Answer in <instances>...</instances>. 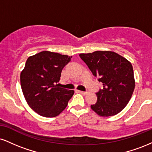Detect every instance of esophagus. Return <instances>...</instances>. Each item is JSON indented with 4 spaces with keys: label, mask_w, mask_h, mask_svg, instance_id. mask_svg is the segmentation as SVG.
<instances>
[{
    "label": "esophagus",
    "mask_w": 152,
    "mask_h": 152,
    "mask_svg": "<svg viewBox=\"0 0 152 152\" xmlns=\"http://www.w3.org/2000/svg\"><path fill=\"white\" fill-rule=\"evenodd\" d=\"M78 92H79L80 94H83V95H86V94H87L86 91H78Z\"/></svg>",
    "instance_id": "obj_1"
}]
</instances>
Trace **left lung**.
<instances>
[{
	"label": "left lung",
	"mask_w": 152,
	"mask_h": 152,
	"mask_svg": "<svg viewBox=\"0 0 152 152\" xmlns=\"http://www.w3.org/2000/svg\"><path fill=\"white\" fill-rule=\"evenodd\" d=\"M79 56L104 87L96 94L97 102L91 106V109L100 116L118 114L128 104L135 88L131 62L110 50L80 53Z\"/></svg>",
	"instance_id": "obj_1"
}]
</instances>
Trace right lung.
I'll use <instances>...</instances> for the list:
<instances>
[{
	"instance_id": "add662e5",
	"label": "right lung",
	"mask_w": 152,
	"mask_h": 152,
	"mask_svg": "<svg viewBox=\"0 0 152 152\" xmlns=\"http://www.w3.org/2000/svg\"><path fill=\"white\" fill-rule=\"evenodd\" d=\"M67 55L44 50L28 58L20 73V86L26 102L40 116L55 117L66 109L74 90L59 87Z\"/></svg>"
}]
</instances>
